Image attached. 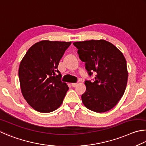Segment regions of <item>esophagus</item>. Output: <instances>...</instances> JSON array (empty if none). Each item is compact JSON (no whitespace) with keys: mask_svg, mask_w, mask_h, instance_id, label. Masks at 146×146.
<instances>
[{"mask_svg":"<svg viewBox=\"0 0 146 146\" xmlns=\"http://www.w3.org/2000/svg\"><path fill=\"white\" fill-rule=\"evenodd\" d=\"M77 85H78L77 83H72V87H76Z\"/></svg>","mask_w":146,"mask_h":146,"instance_id":"obj_1","label":"esophagus"}]
</instances>
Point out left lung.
<instances>
[{
	"label": "left lung",
	"instance_id": "left-lung-1",
	"mask_svg": "<svg viewBox=\"0 0 146 146\" xmlns=\"http://www.w3.org/2000/svg\"><path fill=\"white\" fill-rule=\"evenodd\" d=\"M80 60L85 62L89 76L96 73L94 82L85 81L82 102L88 109L103 113L117 105L126 90L128 72L123 54L104 40L74 42Z\"/></svg>",
	"mask_w": 146,
	"mask_h": 146
}]
</instances>
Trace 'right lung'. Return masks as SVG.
Returning <instances> with one entry per match:
<instances>
[{
    "mask_svg": "<svg viewBox=\"0 0 146 146\" xmlns=\"http://www.w3.org/2000/svg\"><path fill=\"white\" fill-rule=\"evenodd\" d=\"M71 42L42 40L27 51L20 62L19 77L27 103L42 113H49L62 104L68 90L61 81L59 62Z\"/></svg>",
    "mask_w": 146,
    "mask_h": 146,
    "instance_id": "obj_1",
    "label": "right lung"
}]
</instances>
